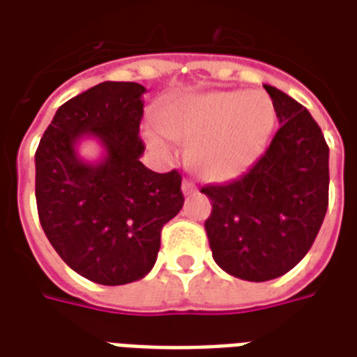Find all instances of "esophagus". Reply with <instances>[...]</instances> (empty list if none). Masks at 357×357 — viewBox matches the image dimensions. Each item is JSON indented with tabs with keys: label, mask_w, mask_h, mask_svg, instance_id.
Masks as SVG:
<instances>
[{
	"label": "esophagus",
	"mask_w": 357,
	"mask_h": 357,
	"mask_svg": "<svg viewBox=\"0 0 357 357\" xmlns=\"http://www.w3.org/2000/svg\"><path fill=\"white\" fill-rule=\"evenodd\" d=\"M182 192H184L186 196H190V194H196V192H197L196 184H194V182H190V181H184V182H182Z\"/></svg>",
	"instance_id": "esophagus-1"
}]
</instances>
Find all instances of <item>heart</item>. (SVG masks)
<instances>
[{
    "mask_svg": "<svg viewBox=\"0 0 357 357\" xmlns=\"http://www.w3.org/2000/svg\"><path fill=\"white\" fill-rule=\"evenodd\" d=\"M274 106L264 95L215 91L188 96L160 114V127L171 140L190 144L188 161L213 182L236 178L253 165L274 129ZM152 146H167L152 137Z\"/></svg>",
    "mask_w": 357,
    "mask_h": 357,
    "instance_id": "heart-1",
    "label": "heart"
}]
</instances>
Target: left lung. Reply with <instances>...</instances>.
<instances>
[{
  "mask_svg": "<svg viewBox=\"0 0 357 357\" xmlns=\"http://www.w3.org/2000/svg\"><path fill=\"white\" fill-rule=\"evenodd\" d=\"M280 129L249 173L202 188L213 259L247 282L287 274L310 251L329 204V146L310 112L272 85Z\"/></svg>",
  "mask_w": 357,
  "mask_h": 357,
  "instance_id": "8db88e82",
  "label": "left lung"
}]
</instances>
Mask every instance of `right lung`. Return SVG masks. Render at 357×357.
<instances>
[{"label":"right lung","mask_w":357,"mask_h":357,"mask_svg":"<svg viewBox=\"0 0 357 357\" xmlns=\"http://www.w3.org/2000/svg\"><path fill=\"white\" fill-rule=\"evenodd\" d=\"M144 87L98 83L54 114L36 152V202L47 239L74 272L100 285L142 280L158 259L161 228L182 209L178 171L142 165ZM93 136L105 148L83 162L77 142Z\"/></svg>","instance_id":"add662e5"}]
</instances>
